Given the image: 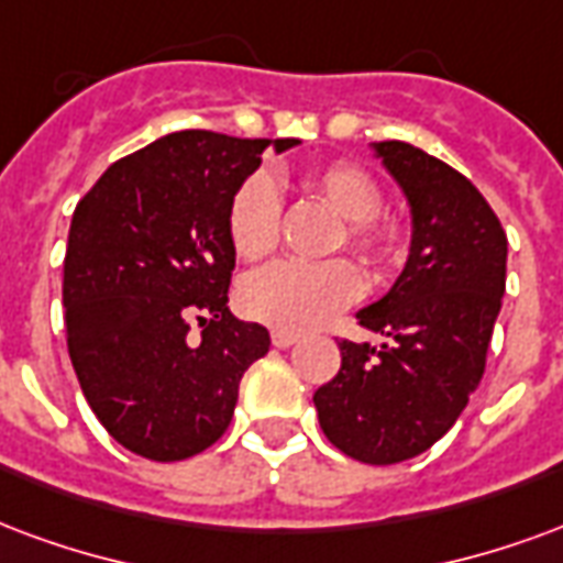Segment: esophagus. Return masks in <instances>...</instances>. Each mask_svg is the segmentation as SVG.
I'll use <instances>...</instances> for the list:
<instances>
[{
	"mask_svg": "<svg viewBox=\"0 0 563 563\" xmlns=\"http://www.w3.org/2000/svg\"><path fill=\"white\" fill-rule=\"evenodd\" d=\"M301 340V336L295 334V331H271V343L277 345V349H289Z\"/></svg>",
	"mask_w": 563,
	"mask_h": 563,
	"instance_id": "obj_1",
	"label": "esophagus"
}]
</instances>
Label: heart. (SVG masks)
Here are the masks:
<instances>
[{"label": "heart", "instance_id": "1", "mask_svg": "<svg viewBox=\"0 0 563 563\" xmlns=\"http://www.w3.org/2000/svg\"><path fill=\"white\" fill-rule=\"evenodd\" d=\"M307 187L343 218L336 247L355 250L369 268H390L406 256V232L385 218L378 181L364 166L334 161L307 176ZM280 235V194L268 176H250L229 202V241L241 260H265ZM364 289L349 260L274 262L241 283L239 303L253 322L277 331H310L331 322Z\"/></svg>", "mask_w": 563, "mask_h": 563}]
</instances>
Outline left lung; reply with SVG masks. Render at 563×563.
I'll list each match as a JSON object with an SVG mask.
<instances>
[{"mask_svg": "<svg viewBox=\"0 0 563 563\" xmlns=\"http://www.w3.org/2000/svg\"><path fill=\"white\" fill-rule=\"evenodd\" d=\"M411 208V250L385 298L357 310L382 345L340 340V373L313 394L328 441L366 465L430 451L477 390L501 310L507 235L483 194L439 157L373 143Z\"/></svg>", "mask_w": 563, "mask_h": 563, "instance_id": "1", "label": "left lung"}]
</instances>
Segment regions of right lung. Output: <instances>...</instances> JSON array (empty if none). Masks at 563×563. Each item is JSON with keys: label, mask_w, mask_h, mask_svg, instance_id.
Masks as SVG:
<instances>
[{"label": "right lung", "mask_w": 563, "mask_h": 563, "mask_svg": "<svg viewBox=\"0 0 563 563\" xmlns=\"http://www.w3.org/2000/svg\"><path fill=\"white\" fill-rule=\"evenodd\" d=\"M292 145L166 133L77 202L62 280L68 355L103 430L136 456L178 462L211 448L241 376L268 352V331L227 307L229 202L265 148Z\"/></svg>", "instance_id": "1"}]
</instances>
